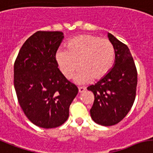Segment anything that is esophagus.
<instances>
[{"mask_svg":"<svg viewBox=\"0 0 153 153\" xmlns=\"http://www.w3.org/2000/svg\"><path fill=\"white\" fill-rule=\"evenodd\" d=\"M85 89L84 87H79V94H82L83 92L85 91Z\"/></svg>","mask_w":153,"mask_h":153,"instance_id":"34e87169","label":"esophagus"}]
</instances>
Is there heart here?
<instances>
[{
	"mask_svg": "<svg viewBox=\"0 0 153 153\" xmlns=\"http://www.w3.org/2000/svg\"><path fill=\"white\" fill-rule=\"evenodd\" d=\"M115 59V48L110 41L87 33L73 38L68 49L60 48L56 53L57 64L66 79H71L79 68L75 77L79 83L102 79L110 71Z\"/></svg>",
	"mask_w": 153,
	"mask_h": 153,
	"instance_id": "heart-1",
	"label": "heart"
}]
</instances>
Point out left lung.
Returning <instances> with one entry per match:
<instances>
[{"label": "left lung", "mask_w": 153, "mask_h": 153, "mask_svg": "<svg viewBox=\"0 0 153 153\" xmlns=\"http://www.w3.org/2000/svg\"><path fill=\"white\" fill-rule=\"evenodd\" d=\"M108 37L115 48V64L105 76L87 88L94 94L92 120L105 126L117 124L127 115L134 102L137 84V68L129 48L111 33Z\"/></svg>", "instance_id": "1"}]
</instances>
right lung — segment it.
<instances>
[{"label":"right lung","instance_id":"obj_1","mask_svg":"<svg viewBox=\"0 0 153 153\" xmlns=\"http://www.w3.org/2000/svg\"><path fill=\"white\" fill-rule=\"evenodd\" d=\"M60 31H38L23 45L14 64V86L21 108L34 125L49 129L64 124L78 94L58 68Z\"/></svg>","mask_w":153,"mask_h":153}]
</instances>
